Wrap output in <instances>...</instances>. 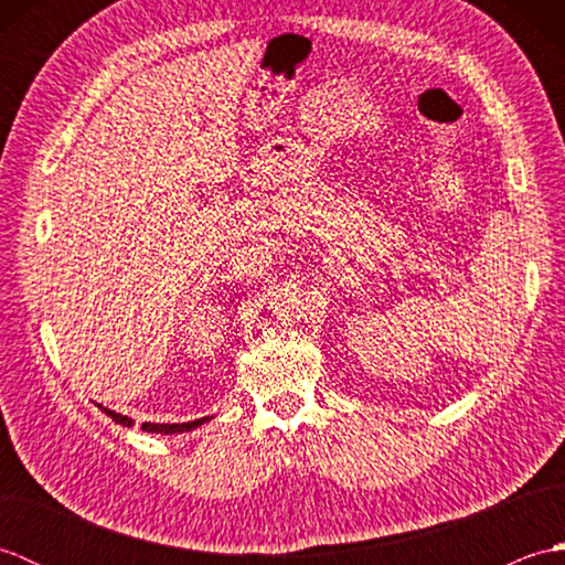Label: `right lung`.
<instances>
[{"instance_id":"add662e5","label":"right lung","mask_w":565,"mask_h":565,"mask_svg":"<svg viewBox=\"0 0 565 565\" xmlns=\"http://www.w3.org/2000/svg\"><path fill=\"white\" fill-rule=\"evenodd\" d=\"M97 407H102V413H106L109 415L114 423H118V425H124V427H130L134 425V419H130L128 415H121V413H116V411H109V407H104V405H97ZM211 417H201V419H194V423H179V425H162V423H142V429L146 431H152V435H182V431H191V429H196V427H201L203 423H209Z\"/></svg>"}]
</instances>
